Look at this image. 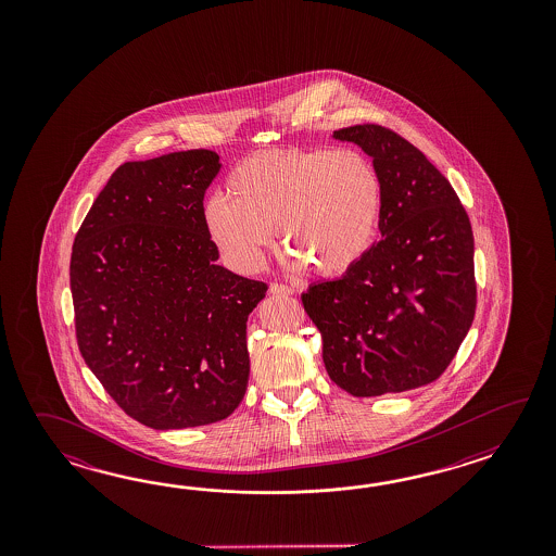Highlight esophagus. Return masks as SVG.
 Returning a JSON list of instances; mask_svg holds the SVG:
<instances>
[{
  "mask_svg": "<svg viewBox=\"0 0 556 556\" xmlns=\"http://www.w3.org/2000/svg\"><path fill=\"white\" fill-rule=\"evenodd\" d=\"M270 294L274 295H292L294 294V288L292 286H286V283H270Z\"/></svg>",
  "mask_w": 556,
  "mask_h": 556,
  "instance_id": "1",
  "label": "esophagus"
}]
</instances>
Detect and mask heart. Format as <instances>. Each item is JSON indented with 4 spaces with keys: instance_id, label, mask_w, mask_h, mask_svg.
Instances as JSON below:
<instances>
[{
    "instance_id": "1",
    "label": "heart",
    "mask_w": 556,
    "mask_h": 556,
    "mask_svg": "<svg viewBox=\"0 0 556 556\" xmlns=\"http://www.w3.org/2000/svg\"><path fill=\"white\" fill-rule=\"evenodd\" d=\"M383 180L355 149L250 154L202 206V223L226 264L256 273L280 230L286 268L333 276L366 256L378 235Z\"/></svg>"
}]
</instances>
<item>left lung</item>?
I'll return each instance as SVG.
<instances>
[{
	"mask_svg": "<svg viewBox=\"0 0 556 556\" xmlns=\"http://www.w3.org/2000/svg\"><path fill=\"white\" fill-rule=\"evenodd\" d=\"M383 180L381 240L342 278L302 294L333 383L355 397L415 390L438 379L477 306L471 223L450 180L393 130H333Z\"/></svg>",
	"mask_w": 556,
	"mask_h": 556,
	"instance_id": "1",
	"label": "left lung"
}]
</instances>
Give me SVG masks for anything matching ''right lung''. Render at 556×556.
Returning a JSON list of instances; mask_svg holds the SVG:
<instances>
[{
    "label": "right lung",
    "mask_w": 556,
    "mask_h": 556,
    "mask_svg": "<svg viewBox=\"0 0 556 556\" xmlns=\"http://www.w3.org/2000/svg\"><path fill=\"white\" fill-rule=\"evenodd\" d=\"M220 166L206 149L118 166L73 242L85 364L153 429L226 419L249 386L247 321L268 286L216 264L202 201Z\"/></svg>",
    "instance_id": "add662e5"
}]
</instances>
